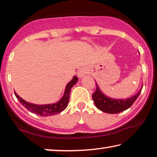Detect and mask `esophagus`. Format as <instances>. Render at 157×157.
<instances>
[{
    "label": "esophagus",
    "instance_id": "1",
    "mask_svg": "<svg viewBox=\"0 0 157 157\" xmlns=\"http://www.w3.org/2000/svg\"><path fill=\"white\" fill-rule=\"evenodd\" d=\"M87 73H88L87 70H86V69H84V68H81V69L78 70L77 75H78V76L79 77V78H82V77L85 76V75Z\"/></svg>",
    "mask_w": 157,
    "mask_h": 157
}]
</instances>
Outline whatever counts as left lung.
I'll list each match as a JSON object with an SVG mask.
<instances>
[{
	"mask_svg": "<svg viewBox=\"0 0 157 157\" xmlns=\"http://www.w3.org/2000/svg\"><path fill=\"white\" fill-rule=\"evenodd\" d=\"M95 84H96V90L92 95L93 101H94L95 105L98 109L104 113H110V114L119 113L128 109L137 99L142 89V86L137 94L128 98L115 99L107 96L101 91L98 83H95Z\"/></svg>",
	"mask_w": 157,
	"mask_h": 157,
	"instance_id": "obj_1",
	"label": "left lung"
}]
</instances>
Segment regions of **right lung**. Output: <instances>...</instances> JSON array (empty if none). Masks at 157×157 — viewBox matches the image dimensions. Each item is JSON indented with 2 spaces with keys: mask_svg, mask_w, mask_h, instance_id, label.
<instances>
[{
  "mask_svg": "<svg viewBox=\"0 0 157 157\" xmlns=\"http://www.w3.org/2000/svg\"><path fill=\"white\" fill-rule=\"evenodd\" d=\"M78 81V77L74 76L71 81L67 84L65 88L64 93L62 98L56 103L52 104H45V105H37V104L28 103L20 97L17 94L16 92H15V95L16 96L17 99L19 101L20 103L27 110L30 111L31 113H35V114L40 115L42 117H47L52 116L59 113H62L63 110H64L68 105L69 101V95L71 92V88L77 83Z\"/></svg>",
  "mask_w": 157,
  "mask_h": 157,
  "instance_id": "add662e5",
  "label": "right lung"
}]
</instances>
